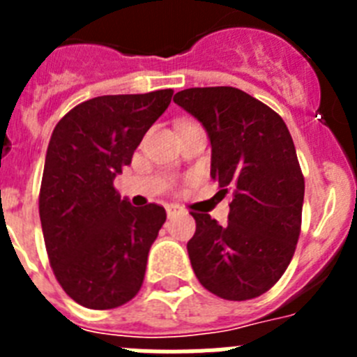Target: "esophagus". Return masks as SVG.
<instances>
[{
	"instance_id": "1",
	"label": "esophagus",
	"mask_w": 357,
	"mask_h": 357,
	"mask_svg": "<svg viewBox=\"0 0 357 357\" xmlns=\"http://www.w3.org/2000/svg\"><path fill=\"white\" fill-rule=\"evenodd\" d=\"M166 213H168V216H175L178 213H184V207L176 206V204H169V206H166Z\"/></svg>"
}]
</instances>
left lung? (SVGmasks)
Listing matches in <instances>:
<instances>
[{
	"mask_svg": "<svg viewBox=\"0 0 357 357\" xmlns=\"http://www.w3.org/2000/svg\"><path fill=\"white\" fill-rule=\"evenodd\" d=\"M173 102L209 134L211 176L234 189L227 225L191 211V266L207 291L225 301L263 295L286 272L301 236L304 175L286 123L236 87H191Z\"/></svg>",
	"mask_w": 357,
	"mask_h": 357,
	"instance_id": "obj_1",
	"label": "left lung"
}]
</instances>
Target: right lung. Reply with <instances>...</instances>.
I'll return each mask as SVG.
<instances>
[{"label": "right lung", "mask_w": 357, "mask_h": 357, "mask_svg": "<svg viewBox=\"0 0 357 357\" xmlns=\"http://www.w3.org/2000/svg\"><path fill=\"white\" fill-rule=\"evenodd\" d=\"M173 91L109 94L73 107L50 139L39 193L44 245L59 284L77 304L114 309L143 286L162 206L132 207L114 176L132 162Z\"/></svg>", "instance_id": "add662e5"}]
</instances>
